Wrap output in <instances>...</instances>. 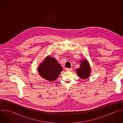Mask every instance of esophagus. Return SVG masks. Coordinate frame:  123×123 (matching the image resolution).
<instances>
[{"label":"esophagus","mask_w":123,"mask_h":123,"mask_svg":"<svg viewBox=\"0 0 123 123\" xmlns=\"http://www.w3.org/2000/svg\"><path fill=\"white\" fill-rule=\"evenodd\" d=\"M66 71H70L72 70V68H66Z\"/></svg>","instance_id":"esophagus-1"}]
</instances>
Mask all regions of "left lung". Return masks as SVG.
Here are the masks:
<instances>
[{
    "label": "left lung",
    "instance_id": "8db88e82",
    "mask_svg": "<svg viewBox=\"0 0 123 123\" xmlns=\"http://www.w3.org/2000/svg\"><path fill=\"white\" fill-rule=\"evenodd\" d=\"M90 68L88 62L86 60L82 61L79 68L76 69L77 74L82 79H86L89 77L90 74Z\"/></svg>",
    "mask_w": 123,
    "mask_h": 123
}]
</instances>
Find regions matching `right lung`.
Wrapping results in <instances>:
<instances>
[{
    "label": "right lung",
    "mask_w": 123,
    "mask_h": 123,
    "mask_svg": "<svg viewBox=\"0 0 123 123\" xmlns=\"http://www.w3.org/2000/svg\"><path fill=\"white\" fill-rule=\"evenodd\" d=\"M63 70L61 65L54 57H47L38 67V71L43 78L50 81L56 80Z\"/></svg>",
    "instance_id": "obj_1"
}]
</instances>
